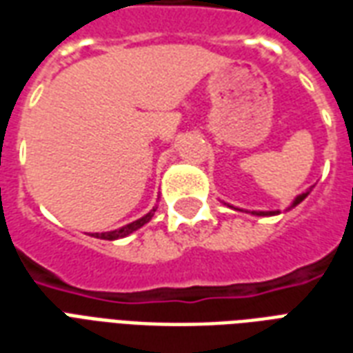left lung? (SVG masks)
Returning <instances> with one entry per match:
<instances>
[{"label": "left lung", "mask_w": 353, "mask_h": 353, "mask_svg": "<svg viewBox=\"0 0 353 353\" xmlns=\"http://www.w3.org/2000/svg\"><path fill=\"white\" fill-rule=\"evenodd\" d=\"M306 196H308V191L303 192V194H299V196L293 200V204H291V206H296V204H301V202H303ZM252 214L253 215H276V214H280V212H252Z\"/></svg>", "instance_id": "left-lung-1"}]
</instances>
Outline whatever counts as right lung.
<instances>
[{"mask_svg": "<svg viewBox=\"0 0 353 353\" xmlns=\"http://www.w3.org/2000/svg\"><path fill=\"white\" fill-rule=\"evenodd\" d=\"M154 212H157V208H153L149 214L143 215V217H141V219H138V221L128 223V225H124V227H121V229H117V230H111V232H94L92 236L100 238V240H117V238L128 236V234H132L134 230H138L139 227H143L145 223L151 221V217L154 215Z\"/></svg>", "mask_w": 353, "mask_h": 353, "instance_id": "obj_1", "label": "right lung"}]
</instances>
